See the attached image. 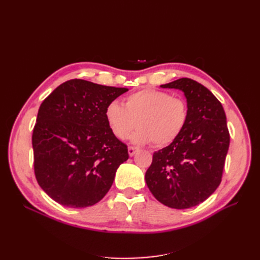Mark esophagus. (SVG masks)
I'll return each mask as SVG.
<instances>
[{
    "instance_id": "1",
    "label": "esophagus",
    "mask_w": 260,
    "mask_h": 260,
    "mask_svg": "<svg viewBox=\"0 0 260 260\" xmlns=\"http://www.w3.org/2000/svg\"><path fill=\"white\" fill-rule=\"evenodd\" d=\"M139 151V148H137V147H133V146H130L129 148H128V153H129V156L130 157H132V156H135L136 155V153Z\"/></svg>"
}]
</instances>
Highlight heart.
Listing matches in <instances>:
<instances>
[{"instance_id": "b5f03b06", "label": "heart", "mask_w": 260, "mask_h": 260, "mask_svg": "<svg viewBox=\"0 0 260 260\" xmlns=\"http://www.w3.org/2000/svg\"><path fill=\"white\" fill-rule=\"evenodd\" d=\"M190 109L183 99L153 89L130 94L124 99L123 106L112 102L105 109L107 124L117 139H128L138 124L140 129L131 137L132 142H153L155 146L175 142L185 129Z\"/></svg>"}]
</instances>
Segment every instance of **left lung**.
I'll use <instances>...</instances> for the list:
<instances>
[{
	"mask_svg": "<svg viewBox=\"0 0 260 260\" xmlns=\"http://www.w3.org/2000/svg\"><path fill=\"white\" fill-rule=\"evenodd\" d=\"M160 86L184 93L190 117L175 142L154 153L145 181L164 205L191 208L207 200L221 182L230 144L226 118L221 103L198 81L181 78Z\"/></svg>",
	"mask_w": 260,
	"mask_h": 260,
	"instance_id": "8db88e82",
	"label": "left lung"
}]
</instances>
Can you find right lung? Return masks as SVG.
<instances>
[{"label":"right lung","mask_w":260,"mask_h":260,"mask_svg":"<svg viewBox=\"0 0 260 260\" xmlns=\"http://www.w3.org/2000/svg\"><path fill=\"white\" fill-rule=\"evenodd\" d=\"M127 91L73 79L42 102L32 135L35 175L60 205L84 208L99 203L129 158L127 145L105 118L107 105Z\"/></svg>","instance_id":"obj_1"}]
</instances>
